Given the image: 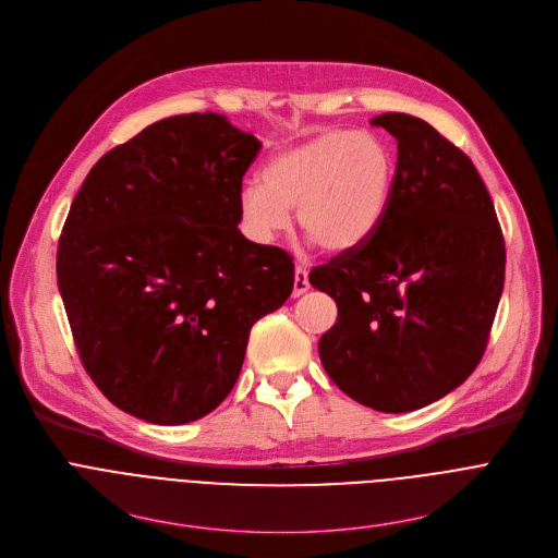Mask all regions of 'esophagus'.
<instances>
[{
	"mask_svg": "<svg viewBox=\"0 0 558 558\" xmlns=\"http://www.w3.org/2000/svg\"><path fill=\"white\" fill-rule=\"evenodd\" d=\"M308 289V271L302 265H295L293 274V298H300Z\"/></svg>",
	"mask_w": 558,
	"mask_h": 558,
	"instance_id": "obj_1",
	"label": "esophagus"
}]
</instances>
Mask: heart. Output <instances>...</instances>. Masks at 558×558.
Wrapping results in <instances>:
<instances>
[{
	"instance_id": "heart-1",
	"label": "heart",
	"mask_w": 558,
	"mask_h": 558,
	"mask_svg": "<svg viewBox=\"0 0 558 558\" xmlns=\"http://www.w3.org/2000/svg\"><path fill=\"white\" fill-rule=\"evenodd\" d=\"M395 185V156L371 132L325 130L274 151L238 196V218L250 241L274 243L295 207L302 231L317 247L342 254L379 229Z\"/></svg>"
}]
</instances>
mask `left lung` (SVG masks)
Returning <instances> with one entry per match:
<instances>
[{
	"label": "left lung",
	"mask_w": 558,
	"mask_h": 558,
	"mask_svg": "<svg viewBox=\"0 0 558 558\" xmlns=\"http://www.w3.org/2000/svg\"><path fill=\"white\" fill-rule=\"evenodd\" d=\"M371 123L397 138L390 205L362 247L308 274L338 304L317 351L355 402L409 413L441 400L482 362L506 243L493 198L459 147L411 114Z\"/></svg>",
	"instance_id": "left-lung-1"
}]
</instances>
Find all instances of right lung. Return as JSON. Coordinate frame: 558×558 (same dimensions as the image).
<instances>
[{
    "label": "right lung",
    "instance_id": "right-lung-1",
    "mask_svg": "<svg viewBox=\"0 0 558 558\" xmlns=\"http://www.w3.org/2000/svg\"><path fill=\"white\" fill-rule=\"evenodd\" d=\"M258 151L222 114L170 117L104 154L70 205L57 284L72 338L99 390L138 420L211 413L254 323L291 295V256L238 229Z\"/></svg>",
    "mask_w": 558,
    "mask_h": 558
}]
</instances>
